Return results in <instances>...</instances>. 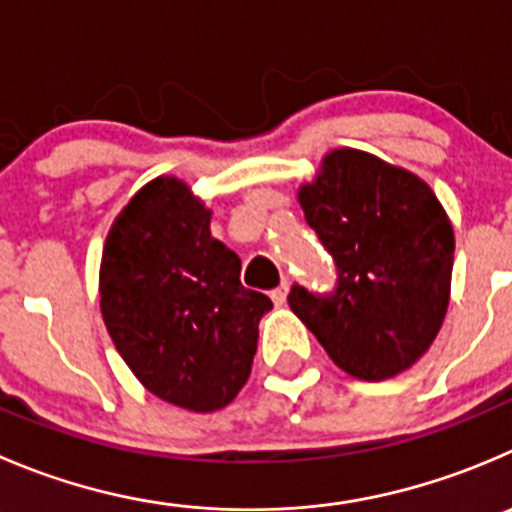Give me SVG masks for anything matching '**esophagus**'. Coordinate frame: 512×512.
<instances>
[{"label": "esophagus", "instance_id": "1", "mask_svg": "<svg viewBox=\"0 0 512 512\" xmlns=\"http://www.w3.org/2000/svg\"><path fill=\"white\" fill-rule=\"evenodd\" d=\"M270 297H272V302H275V305H285V302H287V285L275 287V290L270 292Z\"/></svg>", "mask_w": 512, "mask_h": 512}]
</instances>
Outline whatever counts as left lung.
<instances>
[{"instance_id":"8db88e82","label":"left lung","mask_w":512,"mask_h":512,"mask_svg":"<svg viewBox=\"0 0 512 512\" xmlns=\"http://www.w3.org/2000/svg\"><path fill=\"white\" fill-rule=\"evenodd\" d=\"M335 285H292V312L337 367L360 380L408 370L443 325L455 237L423 180L357 150H335L300 190Z\"/></svg>"}]
</instances>
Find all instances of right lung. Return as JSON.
<instances>
[{"instance_id": "obj_1", "label": "right lung", "mask_w": 512, "mask_h": 512, "mask_svg": "<svg viewBox=\"0 0 512 512\" xmlns=\"http://www.w3.org/2000/svg\"><path fill=\"white\" fill-rule=\"evenodd\" d=\"M99 305L119 355L157 398L220 410L252 370L270 297L240 282V257L210 235V210L157 177L119 212L99 272Z\"/></svg>"}]
</instances>
